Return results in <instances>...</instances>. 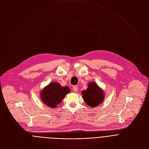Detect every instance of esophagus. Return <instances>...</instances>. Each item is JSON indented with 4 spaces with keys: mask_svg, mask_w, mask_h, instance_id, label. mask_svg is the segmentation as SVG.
I'll return each instance as SVG.
<instances>
[{
    "mask_svg": "<svg viewBox=\"0 0 149 149\" xmlns=\"http://www.w3.org/2000/svg\"><path fill=\"white\" fill-rule=\"evenodd\" d=\"M73 91H74V92H77L78 88H77L76 86H73Z\"/></svg>",
    "mask_w": 149,
    "mask_h": 149,
    "instance_id": "esophagus-1",
    "label": "esophagus"
}]
</instances>
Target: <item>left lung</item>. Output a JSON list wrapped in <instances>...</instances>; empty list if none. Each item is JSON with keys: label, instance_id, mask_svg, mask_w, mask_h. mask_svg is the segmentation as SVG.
I'll return each instance as SVG.
<instances>
[{"label": "left lung", "instance_id": "1", "mask_svg": "<svg viewBox=\"0 0 149 149\" xmlns=\"http://www.w3.org/2000/svg\"><path fill=\"white\" fill-rule=\"evenodd\" d=\"M83 99L89 107L95 108L103 102L104 100V92L97 86L95 82H89L88 88L81 92Z\"/></svg>", "mask_w": 149, "mask_h": 149}]
</instances>
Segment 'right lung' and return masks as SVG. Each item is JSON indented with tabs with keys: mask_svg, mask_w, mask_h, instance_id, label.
Instances as JSON below:
<instances>
[{
	"mask_svg": "<svg viewBox=\"0 0 149 149\" xmlns=\"http://www.w3.org/2000/svg\"><path fill=\"white\" fill-rule=\"evenodd\" d=\"M70 91L68 86H61L57 82H52L41 91V100L47 106L54 108Z\"/></svg>",
	"mask_w": 149,
	"mask_h": 149,
	"instance_id": "1",
	"label": "right lung"
}]
</instances>
